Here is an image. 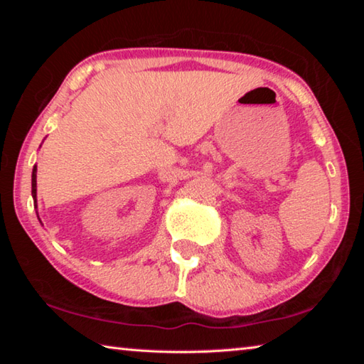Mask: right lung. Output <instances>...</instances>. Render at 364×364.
Wrapping results in <instances>:
<instances>
[{"instance_id":"1","label":"right lung","mask_w":364,"mask_h":364,"mask_svg":"<svg viewBox=\"0 0 364 364\" xmlns=\"http://www.w3.org/2000/svg\"><path fill=\"white\" fill-rule=\"evenodd\" d=\"M32 196L36 204V167H33V171H32Z\"/></svg>"}]
</instances>
